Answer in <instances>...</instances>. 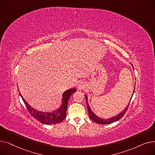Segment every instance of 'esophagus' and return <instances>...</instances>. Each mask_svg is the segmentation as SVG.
<instances>
[{
	"instance_id": "esophagus-1",
	"label": "esophagus",
	"mask_w": 155,
	"mask_h": 155,
	"mask_svg": "<svg viewBox=\"0 0 155 155\" xmlns=\"http://www.w3.org/2000/svg\"><path fill=\"white\" fill-rule=\"evenodd\" d=\"M85 83L83 81L80 82L77 85V88H78V90L79 91L83 90L84 89H85Z\"/></svg>"
}]
</instances>
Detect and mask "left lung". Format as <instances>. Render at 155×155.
I'll list each match as a JSON object with an SVG mask.
<instances>
[{
	"mask_svg": "<svg viewBox=\"0 0 155 155\" xmlns=\"http://www.w3.org/2000/svg\"><path fill=\"white\" fill-rule=\"evenodd\" d=\"M132 68L134 69V66L132 64ZM134 89H135V88H134ZM134 92H133V94L132 96H133V94H134ZM85 99H86V102H87V110H88V112H89V118L92 120L94 121V122H96L97 124H102V125H106V124H111V123H113L116 122V121L120 120V118H122L124 115H125V113H126L127 110V108H128V106H129V104L130 103V101L131 99H130V101L129 102V104H128V106H127V107H125V108L122 111L120 112L118 115L113 117H111L110 118H107V119H104V118H102L101 117H97L95 113H94L91 108V107L88 103V97H87V96L86 95V94H85ZM131 99H132V97H131Z\"/></svg>",
	"mask_w": 155,
	"mask_h": 155,
	"instance_id": "obj_1",
	"label": "left lung"
}]
</instances>
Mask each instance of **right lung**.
Wrapping results in <instances>:
<instances>
[{
    "label": "right lung",
    "mask_w": 155,
    "mask_h": 155,
    "mask_svg": "<svg viewBox=\"0 0 155 155\" xmlns=\"http://www.w3.org/2000/svg\"><path fill=\"white\" fill-rule=\"evenodd\" d=\"M18 91L20 96L21 97L23 102L26 107V108L28 109L29 113L31 114V115L33 118H35L37 120H38V122H41L43 124L52 125L61 122L63 120L65 119L69 99L72 94L77 91V89L75 88H73L66 91L63 94L61 100L62 103L61 106H60L59 108H58V110L53 112H44L33 108V107L28 104L27 102L25 101V100L21 96V93L19 92V89Z\"/></svg>",
    "instance_id": "obj_1"
}]
</instances>
